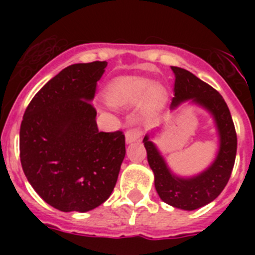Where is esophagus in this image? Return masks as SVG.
<instances>
[{
	"label": "esophagus",
	"mask_w": 255,
	"mask_h": 255,
	"mask_svg": "<svg viewBox=\"0 0 255 255\" xmlns=\"http://www.w3.org/2000/svg\"><path fill=\"white\" fill-rule=\"evenodd\" d=\"M141 136V130L140 129H129L125 132V140L128 144H131L134 141L139 140Z\"/></svg>",
	"instance_id": "esophagus-1"
}]
</instances>
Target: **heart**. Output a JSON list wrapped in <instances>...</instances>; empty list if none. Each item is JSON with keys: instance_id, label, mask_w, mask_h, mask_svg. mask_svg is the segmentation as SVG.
<instances>
[{"instance_id": "1", "label": "heart", "mask_w": 255, "mask_h": 255, "mask_svg": "<svg viewBox=\"0 0 255 255\" xmlns=\"http://www.w3.org/2000/svg\"><path fill=\"white\" fill-rule=\"evenodd\" d=\"M106 101L117 108H129L143 102L144 114L154 116L166 101V92L159 84L139 76H120L107 85Z\"/></svg>"}]
</instances>
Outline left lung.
<instances>
[{
	"label": "left lung",
	"mask_w": 255,
	"mask_h": 255,
	"mask_svg": "<svg viewBox=\"0 0 255 255\" xmlns=\"http://www.w3.org/2000/svg\"><path fill=\"white\" fill-rule=\"evenodd\" d=\"M175 74V97L171 110L185 102L204 108L212 115L218 132V152L209 167L190 177L177 176L170 170L163 155L152 141V135L144 136L148 163L154 173V186L164 203L184 211H194L211 203L224 190L235 163L238 138L233 117L226 102L216 89L202 82L190 71L171 66Z\"/></svg>",
	"instance_id": "1"
}]
</instances>
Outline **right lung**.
Listing matches in <instances>:
<instances>
[{"instance_id": "obj_1", "label": "right lung", "mask_w": 255, "mask_h": 255, "mask_svg": "<svg viewBox=\"0 0 255 255\" xmlns=\"http://www.w3.org/2000/svg\"><path fill=\"white\" fill-rule=\"evenodd\" d=\"M106 66V61L67 66L35 94L22 117V171L58 211L88 212L105 203L125 158V135L100 131L91 103Z\"/></svg>"}]
</instances>
